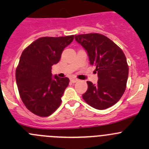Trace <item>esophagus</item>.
I'll list each match as a JSON object with an SVG mask.
<instances>
[{
  "label": "esophagus",
  "mask_w": 149,
  "mask_h": 149,
  "mask_svg": "<svg viewBox=\"0 0 149 149\" xmlns=\"http://www.w3.org/2000/svg\"><path fill=\"white\" fill-rule=\"evenodd\" d=\"M78 79H75V78H72V79H70V82H72V83H76V82L78 81Z\"/></svg>",
  "instance_id": "esophagus-1"
}]
</instances>
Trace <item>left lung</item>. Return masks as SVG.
Wrapping results in <instances>:
<instances>
[{"label": "left lung", "instance_id": "1", "mask_svg": "<svg viewBox=\"0 0 149 149\" xmlns=\"http://www.w3.org/2000/svg\"><path fill=\"white\" fill-rule=\"evenodd\" d=\"M86 50L90 64L96 67L98 82L87 81L88 89L83 99L97 109H105L120 100L125 91L128 65L123 50L110 39L98 33L75 35Z\"/></svg>", "mask_w": 149, "mask_h": 149}]
</instances>
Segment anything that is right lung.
Instances as JSON below:
<instances>
[{"mask_svg": "<svg viewBox=\"0 0 149 149\" xmlns=\"http://www.w3.org/2000/svg\"><path fill=\"white\" fill-rule=\"evenodd\" d=\"M73 39V35L40 37L22 52L16 70V84L22 102L34 115L49 116L61 105L70 80L52 77L51 70Z\"/></svg>", "mask_w": 149, "mask_h": 149, "instance_id": "1", "label": "right lung"}]
</instances>
